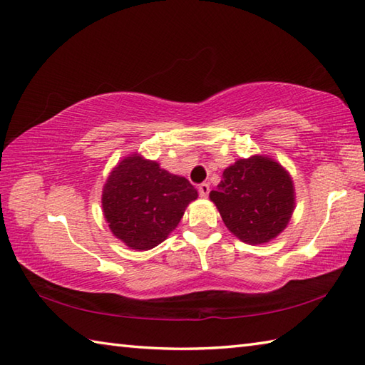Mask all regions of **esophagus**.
Instances as JSON below:
<instances>
[{
	"label": "esophagus",
	"mask_w": 365,
	"mask_h": 365,
	"mask_svg": "<svg viewBox=\"0 0 365 365\" xmlns=\"http://www.w3.org/2000/svg\"><path fill=\"white\" fill-rule=\"evenodd\" d=\"M197 190H199V195L200 196L207 197L208 192H210V185H208V183H200L199 187H197Z\"/></svg>",
	"instance_id": "34e87169"
}]
</instances>
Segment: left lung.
I'll return each mask as SVG.
<instances>
[{
    "label": "left lung",
    "mask_w": 365,
    "mask_h": 365,
    "mask_svg": "<svg viewBox=\"0 0 365 365\" xmlns=\"http://www.w3.org/2000/svg\"><path fill=\"white\" fill-rule=\"evenodd\" d=\"M227 229L250 245L277 237L293 212V183L287 170L267 157L238 160L210 192Z\"/></svg>",
    "instance_id": "left-lung-1"
}]
</instances>
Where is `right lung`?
<instances>
[{"mask_svg": "<svg viewBox=\"0 0 365 365\" xmlns=\"http://www.w3.org/2000/svg\"><path fill=\"white\" fill-rule=\"evenodd\" d=\"M195 199L197 191L187 178L135 153L108 177L102 205L113 234L131 250L147 251L166 240Z\"/></svg>", "mask_w": 365, "mask_h": 365, "instance_id": "obj_1", "label": "right lung"}]
</instances>
